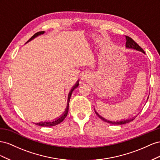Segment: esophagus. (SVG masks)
<instances>
[{
    "label": "esophagus",
    "mask_w": 160,
    "mask_h": 160,
    "mask_svg": "<svg viewBox=\"0 0 160 160\" xmlns=\"http://www.w3.org/2000/svg\"><path fill=\"white\" fill-rule=\"evenodd\" d=\"M89 78H90V75L88 74V73H86V72L83 73L82 76V79L84 81L85 80L86 81V80H88Z\"/></svg>",
    "instance_id": "obj_1"
}]
</instances>
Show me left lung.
I'll use <instances>...</instances> for the list:
<instances>
[{
  "label": "left lung",
  "instance_id": "left-lung-1",
  "mask_svg": "<svg viewBox=\"0 0 160 160\" xmlns=\"http://www.w3.org/2000/svg\"><path fill=\"white\" fill-rule=\"evenodd\" d=\"M125 41H126L125 45H126L127 48L135 49L138 50V51H140V52H142L143 53H145V52L143 51V49L142 48H141L139 46V45L138 43H137L133 39L131 38L130 37H129V36H127V35L125 36ZM95 112H96V114H97V115H98V117L100 118H101V119H102V121H105V122H108V123H111V124H112V125H122V124H126V123H127V122H129L132 121H133V120L134 119V118H130V119L123 120V121H108V120L105 119V118L102 117L101 116H100V115H98V112H97L96 111H95Z\"/></svg>",
  "mask_w": 160,
  "mask_h": 160
}]
</instances>
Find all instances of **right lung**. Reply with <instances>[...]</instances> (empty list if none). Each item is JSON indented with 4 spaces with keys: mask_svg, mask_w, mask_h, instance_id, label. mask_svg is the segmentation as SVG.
I'll return each instance as SVG.
<instances>
[{
    "mask_svg": "<svg viewBox=\"0 0 160 160\" xmlns=\"http://www.w3.org/2000/svg\"><path fill=\"white\" fill-rule=\"evenodd\" d=\"M45 31H39L38 32V33H35L32 37L27 41V42H29V41H31V39H33V38H35V37H37V36H38L39 35H41V34H43L44 33ZM78 86V83H77L74 87L72 88V89L71 90V91L69 93V95H68V106H67V108H66V110L65 111V112H63V115L60 117L59 118H58V119H56V121H53L52 122H40L39 123H35V125H39V126H41V127H52V126H55V125H57L58 124H60V122H62L63 120H64V118L66 117L67 115H68V109H69V102H70V97H71V95H72V93L73 92V90H74L77 86Z\"/></svg>",
    "mask_w": 160,
    "mask_h": 160,
    "instance_id": "right-lung-1",
    "label": "right lung"
}]
</instances>
